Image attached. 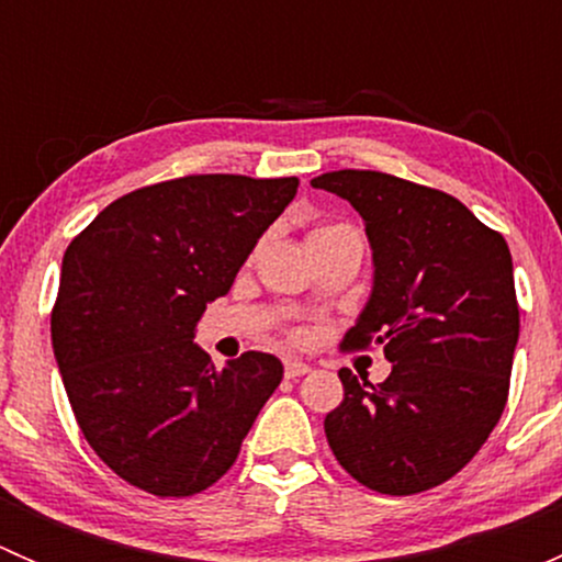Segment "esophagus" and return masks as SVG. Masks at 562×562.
<instances>
[{
    "mask_svg": "<svg viewBox=\"0 0 562 562\" xmlns=\"http://www.w3.org/2000/svg\"><path fill=\"white\" fill-rule=\"evenodd\" d=\"M307 372H310V364H304V361H296V359L285 361V378H291V381L307 375Z\"/></svg>",
    "mask_w": 562,
    "mask_h": 562,
    "instance_id": "1",
    "label": "esophagus"
}]
</instances>
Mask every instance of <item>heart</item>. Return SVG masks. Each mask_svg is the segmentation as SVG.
<instances>
[{"label": "heart", "mask_w": 562, "mask_h": 562, "mask_svg": "<svg viewBox=\"0 0 562 562\" xmlns=\"http://www.w3.org/2000/svg\"><path fill=\"white\" fill-rule=\"evenodd\" d=\"M334 228H342V225H326V228H317L315 234H326V231H334ZM315 234H313V236H315Z\"/></svg>", "instance_id": "1"}]
</instances>
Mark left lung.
I'll list each match as a JSON object with an SVG mask.
<instances>
[{
  "label": "left lung",
  "instance_id": "left-lung-1",
  "mask_svg": "<svg viewBox=\"0 0 562 562\" xmlns=\"http://www.w3.org/2000/svg\"><path fill=\"white\" fill-rule=\"evenodd\" d=\"M364 220L372 293L342 350L381 345L383 383L339 370L345 400L323 422L337 462L381 495H416L459 473L501 422L519 304L506 239L464 203L381 171L315 176Z\"/></svg>",
  "mask_w": 562,
  "mask_h": 562
}]
</instances>
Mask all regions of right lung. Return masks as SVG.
Returning <instances> with one entry per match:
<instances>
[{"instance_id": "obj_1", "label": "right lung", "mask_w": 562, "mask_h": 562, "mask_svg": "<svg viewBox=\"0 0 562 562\" xmlns=\"http://www.w3.org/2000/svg\"><path fill=\"white\" fill-rule=\"evenodd\" d=\"M296 190V176H181L116 198L67 247L56 364L83 438L127 484L157 497L212 486L280 386L277 356L214 370L192 337Z\"/></svg>"}]
</instances>
